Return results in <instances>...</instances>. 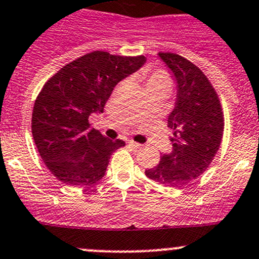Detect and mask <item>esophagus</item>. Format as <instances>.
Instances as JSON below:
<instances>
[{
	"label": "esophagus",
	"mask_w": 259,
	"mask_h": 259,
	"mask_svg": "<svg viewBox=\"0 0 259 259\" xmlns=\"http://www.w3.org/2000/svg\"><path fill=\"white\" fill-rule=\"evenodd\" d=\"M127 145H129L130 148L134 149V150H138V149H140V148H141L140 144L135 143V141H133V140H129V141H127Z\"/></svg>",
	"instance_id": "1"
}]
</instances>
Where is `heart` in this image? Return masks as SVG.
I'll return each mask as SVG.
<instances>
[{
  "mask_svg": "<svg viewBox=\"0 0 259 259\" xmlns=\"http://www.w3.org/2000/svg\"><path fill=\"white\" fill-rule=\"evenodd\" d=\"M146 87L151 85H168V78L164 72L146 73Z\"/></svg>",
  "mask_w": 259,
  "mask_h": 259,
  "instance_id": "1",
  "label": "heart"
}]
</instances>
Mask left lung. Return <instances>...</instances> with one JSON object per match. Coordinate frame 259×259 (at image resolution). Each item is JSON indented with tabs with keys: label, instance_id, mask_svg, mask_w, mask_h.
Wrapping results in <instances>:
<instances>
[{
	"label": "left lung",
	"instance_id": "obj_1",
	"mask_svg": "<svg viewBox=\"0 0 259 259\" xmlns=\"http://www.w3.org/2000/svg\"><path fill=\"white\" fill-rule=\"evenodd\" d=\"M176 83V99L167 116L174 130L172 150L145 175L159 184L180 187L200 178L221 145L223 115L219 97L206 75L184 57L160 52Z\"/></svg>",
	"mask_w": 259,
	"mask_h": 259
}]
</instances>
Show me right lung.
I'll use <instances>...</instances> for the list:
<instances>
[{"instance_id":"add662e5","label":"right lung","mask_w":259,"mask_h":259,"mask_svg":"<svg viewBox=\"0 0 259 259\" xmlns=\"http://www.w3.org/2000/svg\"><path fill=\"white\" fill-rule=\"evenodd\" d=\"M146 58L92 52L64 65L45 84L32 114V134L43 162L70 186H91L104 178L111 154L125 145L91 126L89 116L104 111L116 84Z\"/></svg>"}]
</instances>
